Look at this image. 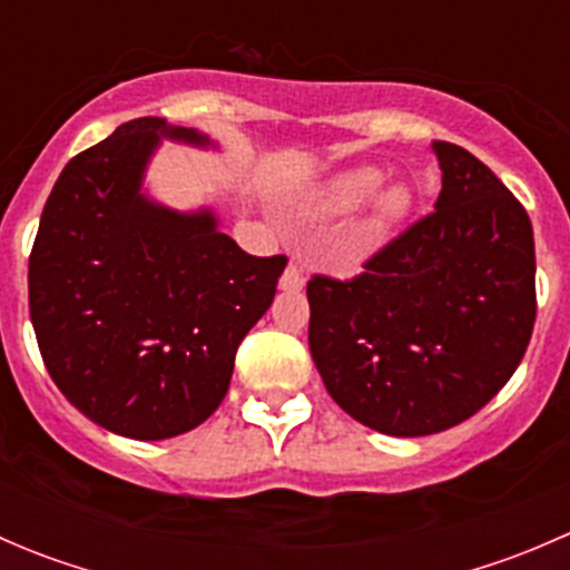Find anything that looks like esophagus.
Wrapping results in <instances>:
<instances>
[{"label": "esophagus", "instance_id": "esophagus-1", "mask_svg": "<svg viewBox=\"0 0 570 570\" xmlns=\"http://www.w3.org/2000/svg\"><path fill=\"white\" fill-rule=\"evenodd\" d=\"M303 284H306V278H303V269L297 267V264H289V267L284 269V275H281V289L284 292H301Z\"/></svg>", "mask_w": 570, "mask_h": 570}]
</instances>
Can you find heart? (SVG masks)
I'll return each instance as SVG.
<instances>
[{
  "mask_svg": "<svg viewBox=\"0 0 570 570\" xmlns=\"http://www.w3.org/2000/svg\"><path fill=\"white\" fill-rule=\"evenodd\" d=\"M386 181V174L377 165H355V168L342 170L322 187L317 195V212L322 215H347V212L364 206L377 189ZM413 206V193L407 184H389L375 204V217L372 226L377 232H386L394 223H400Z\"/></svg>",
  "mask_w": 570,
  "mask_h": 570,
  "instance_id": "obj_1",
  "label": "heart"
}]
</instances>
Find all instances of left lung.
<instances>
[{"label":"left lung","mask_w":570,"mask_h":570,"mask_svg":"<svg viewBox=\"0 0 570 570\" xmlns=\"http://www.w3.org/2000/svg\"><path fill=\"white\" fill-rule=\"evenodd\" d=\"M435 212L350 281H308V347L355 422L400 439L474 416L513 377L534 325L532 223L455 142L435 140Z\"/></svg>","instance_id":"8db88e82"}]
</instances>
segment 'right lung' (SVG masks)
I'll list each match as a JSON object with an SVG mask.
<instances>
[{
	"label": "right lung",
	"instance_id": "right-lung-1",
	"mask_svg": "<svg viewBox=\"0 0 570 570\" xmlns=\"http://www.w3.org/2000/svg\"><path fill=\"white\" fill-rule=\"evenodd\" d=\"M163 137L137 118L62 168L30 253V317L51 381L90 422L137 441L198 428L228 392L234 355L275 297L286 256H250L212 209L140 193Z\"/></svg>",
	"mask_w": 570,
	"mask_h": 570
}]
</instances>
